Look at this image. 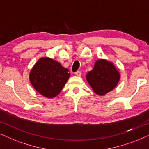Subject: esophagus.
I'll list each match as a JSON object with an SVG mask.
<instances>
[{"mask_svg": "<svg viewBox=\"0 0 149 149\" xmlns=\"http://www.w3.org/2000/svg\"><path fill=\"white\" fill-rule=\"evenodd\" d=\"M75 74H76V76H80L81 74H82V73H81V71H78L75 73Z\"/></svg>", "mask_w": 149, "mask_h": 149, "instance_id": "34e87169", "label": "esophagus"}]
</instances>
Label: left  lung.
<instances>
[{
  "label": "left lung",
  "instance_id": "left-lung-1",
  "mask_svg": "<svg viewBox=\"0 0 149 149\" xmlns=\"http://www.w3.org/2000/svg\"><path fill=\"white\" fill-rule=\"evenodd\" d=\"M120 75L113 64L106 60L95 62L93 69L86 74V80L99 95L112 91L120 80Z\"/></svg>",
  "mask_w": 149,
  "mask_h": 149
}]
</instances>
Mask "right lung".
I'll list each match as a JSON object with an SVG mask.
<instances>
[{"label": "right lung", "instance_id": "right-lung-1", "mask_svg": "<svg viewBox=\"0 0 149 149\" xmlns=\"http://www.w3.org/2000/svg\"><path fill=\"white\" fill-rule=\"evenodd\" d=\"M70 76L69 69L49 58H42L35 64L29 74L32 86L48 98L60 93Z\"/></svg>", "mask_w": 149, "mask_h": 149}]
</instances>
